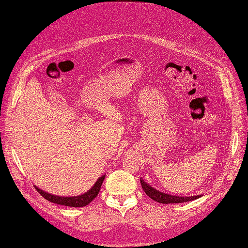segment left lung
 I'll return each mask as SVG.
<instances>
[{
  "instance_id": "8db88e82",
  "label": "left lung",
  "mask_w": 248,
  "mask_h": 248,
  "mask_svg": "<svg viewBox=\"0 0 248 248\" xmlns=\"http://www.w3.org/2000/svg\"><path fill=\"white\" fill-rule=\"evenodd\" d=\"M140 184H141L142 189H144V191L146 192V194L149 198H151L155 202H161V204H178V202H190L202 197V194H200V196H191V197L171 196V194L157 190L156 188H154V187L145 182V180L142 179H140Z\"/></svg>"
}]
</instances>
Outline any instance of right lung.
Listing matches in <instances>:
<instances>
[{
    "label": "right lung",
    "instance_id": "right-lung-1",
    "mask_svg": "<svg viewBox=\"0 0 248 248\" xmlns=\"http://www.w3.org/2000/svg\"><path fill=\"white\" fill-rule=\"evenodd\" d=\"M104 178H106V175H102L101 177L97 179V181L91 187V189H89L85 193L79 194V196H74V197L55 196V194L48 193L46 191L38 188L36 185H35V188L44 199H46L47 201H49L51 202H55V204H58V205L67 206V207L78 208V207H85V206L89 205L90 202H91L97 197V194L99 193V190L101 188V185H102Z\"/></svg>",
    "mask_w": 248,
    "mask_h": 248
}]
</instances>
